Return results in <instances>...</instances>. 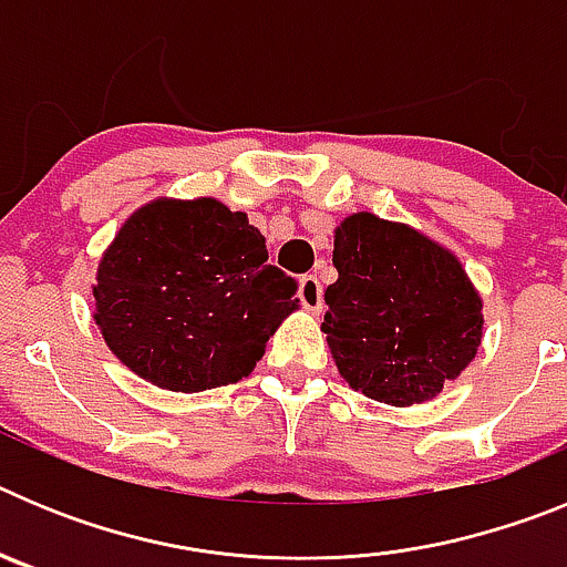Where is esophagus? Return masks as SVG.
<instances>
[{"label":"esophagus","mask_w":567,"mask_h":567,"mask_svg":"<svg viewBox=\"0 0 567 567\" xmlns=\"http://www.w3.org/2000/svg\"><path fill=\"white\" fill-rule=\"evenodd\" d=\"M298 298L300 307L307 309V312L318 315L323 309V287H320V280L315 275H303L298 284Z\"/></svg>","instance_id":"34e87169"}]
</instances>
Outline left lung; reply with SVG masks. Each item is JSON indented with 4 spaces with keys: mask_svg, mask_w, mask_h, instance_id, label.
<instances>
[{
    "mask_svg": "<svg viewBox=\"0 0 567 567\" xmlns=\"http://www.w3.org/2000/svg\"><path fill=\"white\" fill-rule=\"evenodd\" d=\"M329 352L354 392L385 405L434 400L477 358L483 298L457 255L420 229L352 213L334 227Z\"/></svg>",
    "mask_w": 567,
    "mask_h": 567,
    "instance_id": "obj_1",
    "label": "left lung"
}]
</instances>
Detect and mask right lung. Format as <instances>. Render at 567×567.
Instances as JSON below:
<instances>
[{
  "label": "right lung",
  "mask_w": 567,
  "mask_h": 567,
  "mask_svg": "<svg viewBox=\"0 0 567 567\" xmlns=\"http://www.w3.org/2000/svg\"><path fill=\"white\" fill-rule=\"evenodd\" d=\"M267 238L218 198H153L102 252L93 320L130 372L167 392H207L255 369L298 309V280Z\"/></svg>",
  "instance_id": "obj_1"
}]
</instances>
